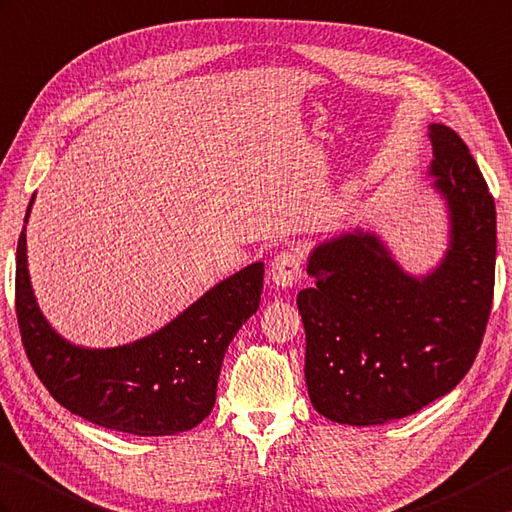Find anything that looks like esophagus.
Segmentation results:
<instances>
[{
  "mask_svg": "<svg viewBox=\"0 0 512 512\" xmlns=\"http://www.w3.org/2000/svg\"><path fill=\"white\" fill-rule=\"evenodd\" d=\"M301 275H303V259L294 251L277 253L268 270V277L277 285V288H292V285L301 281Z\"/></svg>",
  "mask_w": 512,
  "mask_h": 512,
  "instance_id": "1",
  "label": "esophagus"
}]
</instances>
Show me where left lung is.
Instances as JSON below:
<instances>
[{"mask_svg":"<svg viewBox=\"0 0 512 512\" xmlns=\"http://www.w3.org/2000/svg\"><path fill=\"white\" fill-rule=\"evenodd\" d=\"M432 187L443 198V259L410 275L382 237L353 229L307 257L314 288L296 305L305 327V384L318 414L384 425L419 412L467 375L489 323L495 202L465 141L430 124Z\"/></svg>","mask_w":512,"mask_h":512,"instance_id":"left-lung-1","label":"left lung"}]
</instances>
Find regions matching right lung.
<instances>
[{
  "instance_id": "1",
  "label": "right lung",
  "mask_w": 512,
  "mask_h": 512,
  "mask_svg": "<svg viewBox=\"0 0 512 512\" xmlns=\"http://www.w3.org/2000/svg\"><path fill=\"white\" fill-rule=\"evenodd\" d=\"M32 205L34 196L26 222ZM261 288L264 264L255 261L154 334L122 347L89 349L47 323L30 283L26 227L17 244V320L34 373L71 414L137 436H172L209 417L224 353L259 310Z\"/></svg>"
}]
</instances>
